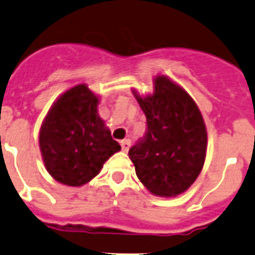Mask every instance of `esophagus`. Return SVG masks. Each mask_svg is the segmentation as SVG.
I'll list each match as a JSON object with an SVG mask.
<instances>
[{"mask_svg":"<svg viewBox=\"0 0 255 255\" xmlns=\"http://www.w3.org/2000/svg\"><path fill=\"white\" fill-rule=\"evenodd\" d=\"M130 144H131V141H130L129 139L121 140V141H120L121 149H123L124 151H128V150H129V147H130Z\"/></svg>","mask_w":255,"mask_h":255,"instance_id":"esophagus-1","label":"esophagus"}]
</instances>
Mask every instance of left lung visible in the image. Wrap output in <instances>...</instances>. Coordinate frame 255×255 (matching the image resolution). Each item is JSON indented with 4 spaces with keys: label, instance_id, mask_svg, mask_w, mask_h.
<instances>
[{
    "label": "left lung",
    "instance_id": "8db88e82",
    "mask_svg": "<svg viewBox=\"0 0 255 255\" xmlns=\"http://www.w3.org/2000/svg\"><path fill=\"white\" fill-rule=\"evenodd\" d=\"M146 116L145 135L129 156L145 188L175 196L195 181L204 165L207 130L193 99L165 76L155 79L151 96H136Z\"/></svg>",
    "mask_w": 255,
    "mask_h": 255
}]
</instances>
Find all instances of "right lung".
<instances>
[{
  "mask_svg": "<svg viewBox=\"0 0 255 255\" xmlns=\"http://www.w3.org/2000/svg\"><path fill=\"white\" fill-rule=\"evenodd\" d=\"M98 101L87 86L77 85L60 96L43 121L41 152L47 171L60 183H89L121 149L99 116Z\"/></svg>",
  "mask_w": 255,
  "mask_h": 255,
  "instance_id": "right-lung-1",
  "label": "right lung"
}]
</instances>
